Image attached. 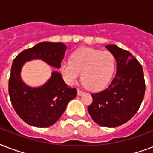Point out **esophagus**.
Segmentation results:
<instances>
[{
  "label": "esophagus",
  "mask_w": 153,
  "mask_h": 153,
  "mask_svg": "<svg viewBox=\"0 0 153 153\" xmlns=\"http://www.w3.org/2000/svg\"><path fill=\"white\" fill-rule=\"evenodd\" d=\"M83 94H84L83 91H80V90H78V95H79V96H81V95H82Z\"/></svg>",
  "instance_id": "obj_1"
}]
</instances>
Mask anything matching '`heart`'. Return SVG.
Listing matches in <instances>:
<instances>
[{"label":"heart","instance_id":"1","mask_svg":"<svg viewBox=\"0 0 153 153\" xmlns=\"http://www.w3.org/2000/svg\"><path fill=\"white\" fill-rule=\"evenodd\" d=\"M115 70V58L109 51L80 48L72 53L71 62L61 63L60 71L69 84H74L82 73V81L91 91H99L109 84Z\"/></svg>","mask_w":153,"mask_h":153}]
</instances>
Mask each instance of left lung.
<instances>
[{"label": "left lung", "instance_id": "1", "mask_svg": "<svg viewBox=\"0 0 153 153\" xmlns=\"http://www.w3.org/2000/svg\"><path fill=\"white\" fill-rule=\"evenodd\" d=\"M117 61L116 75L104 91L91 94L88 112L96 123L114 128L130 120L143 101L145 83L142 66L129 51L114 44L105 46Z\"/></svg>", "mask_w": 153, "mask_h": 153}]
</instances>
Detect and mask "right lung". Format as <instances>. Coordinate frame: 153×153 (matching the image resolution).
Segmentation results:
<instances>
[{"mask_svg":"<svg viewBox=\"0 0 153 153\" xmlns=\"http://www.w3.org/2000/svg\"><path fill=\"white\" fill-rule=\"evenodd\" d=\"M67 47L62 43L42 42L26 49L14 59L8 81V93L16 113L23 121L36 127H49L62 116L77 90L65 83L62 75L53 71L46 83L31 87L23 82L20 73L26 62L41 59L49 66L60 68Z\"/></svg>","mask_w":153,"mask_h":153,"instance_id":"obj_1","label":"right lung"}]
</instances>
